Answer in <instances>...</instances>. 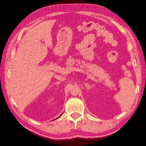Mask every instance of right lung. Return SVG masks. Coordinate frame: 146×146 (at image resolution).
<instances>
[{
	"label": "right lung",
	"mask_w": 146,
	"mask_h": 146,
	"mask_svg": "<svg viewBox=\"0 0 146 146\" xmlns=\"http://www.w3.org/2000/svg\"><path fill=\"white\" fill-rule=\"evenodd\" d=\"M60 116H59V117H58V118H59V117H60ZM58 118H56V119H58Z\"/></svg>",
	"instance_id": "1"
}]
</instances>
